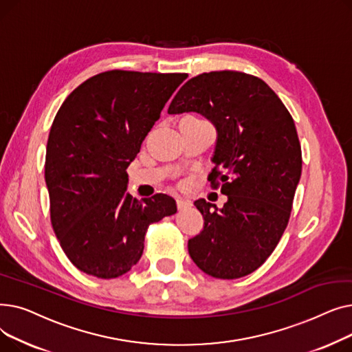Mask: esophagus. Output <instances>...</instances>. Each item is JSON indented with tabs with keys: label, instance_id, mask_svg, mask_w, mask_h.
I'll list each match as a JSON object with an SVG mask.
<instances>
[{
	"label": "esophagus",
	"instance_id": "34e87169",
	"mask_svg": "<svg viewBox=\"0 0 352 352\" xmlns=\"http://www.w3.org/2000/svg\"><path fill=\"white\" fill-rule=\"evenodd\" d=\"M191 206V201L188 199H184V198H177V208L181 211L184 208H187Z\"/></svg>",
	"mask_w": 352,
	"mask_h": 352
}]
</instances>
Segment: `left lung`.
Instances as JSON below:
<instances>
[{"label": "left lung", "mask_w": 352, "mask_h": 352, "mask_svg": "<svg viewBox=\"0 0 352 352\" xmlns=\"http://www.w3.org/2000/svg\"><path fill=\"white\" fill-rule=\"evenodd\" d=\"M197 113L217 131L208 179L227 195L223 208L197 199L204 228L188 239L197 267L221 280L261 267L283 236L302 160L297 129L278 96L260 78L238 71L188 80L168 114Z\"/></svg>", "instance_id": "left-lung-1"}]
</instances>
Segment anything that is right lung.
<instances>
[{
    "mask_svg": "<svg viewBox=\"0 0 352 352\" xmlns=\"http://www.w3.org/2000/svg\"><path fill=\"white\" fill-rule=\"evenodd\" d=\"M187 74L107 71L74 89L51 125L45 184L51 223L80 271L117 278L135 265L153 223L177 212L173 197L138 201L126 168Z\"/></svg>",
    "mask_w": 352,
    "mask_h": 352,
    "instance_id": "obj_1",
    "label": "right lung"
}]
</instances>
